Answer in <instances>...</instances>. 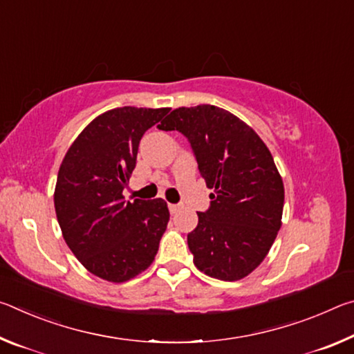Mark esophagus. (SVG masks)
Here are the masks:
<instances>
[{
    "instance_id": "34e87169",
    "label": "esophagus",
    "mask_w": 354,
    "mask_h": 354,
    "mask_svg": "<svg viewBox=\"0 0 354 354\" xmlns=\"http://www.w3.org/2000/svg\"><path fill=\"white\" fill-rule=\"evenodd\" d=\"M179 209H181V205H171V203L169 205V211H170L171 214H176V212L179 211Z\"/></svg>"
}]
</instances>
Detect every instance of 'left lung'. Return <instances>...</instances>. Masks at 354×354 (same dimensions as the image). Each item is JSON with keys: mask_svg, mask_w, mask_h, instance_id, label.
<instances>
[{"mask_svg": "<svg viewBox=\"0 0 354 354\" xmlns=\"http://www.w3.org/2000/svg\"><path fill=\"white\" fill-rule=\"evenodd\" d=\"M189 140L200 175L214 190L187 234L198 270L221 281L247 277L277 239L284 185L270 151L248 124L217 106L178 107L158 124Z\"/></svg>", "mask_w": 354, "mask_h": 354, "instance_id": "1", "label": "left lung"}]
</instances>
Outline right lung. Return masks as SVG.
Wrapping results in <instances>:
<instances>
[{
	"mask_svg": "<svg viewBox=\"0 0 354 354\" xmlns=\"http://www.w3.org/2000/svg\"><path fill=\"white\" fill-rule=\"evenodd\" d=\"M169 107H117L77 136L57 173L55 207L65 242L97 277L123 283L158 253L170 212L162 198L124 201L142 136Z\"/></svg>",
	"mask_w": 354,
	"mask_h": 354,
	"instance_id": "add662e5",
	"label": "right lung"
}]
</instances>
